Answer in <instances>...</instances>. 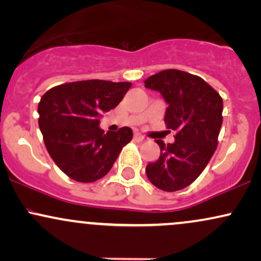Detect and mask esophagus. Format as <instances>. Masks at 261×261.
I'll return each mask as SVG.
<instances>
[{"mask_svg":"<svg viewBox=\"0 0 261 261\" xmlns=\"http://www.w3.org/2000/svg\"><path fill=\"white\" fill-rule=\"evenodd\" d=\"M134 139H135V141H137V142H142V141L145 140V136H143V135L139 134V133H136V134H135Z\"/></svg>","mask_w":261,"mask_h":261,"instance_id":"34e87169","label":"esophagus"}]
</instances>
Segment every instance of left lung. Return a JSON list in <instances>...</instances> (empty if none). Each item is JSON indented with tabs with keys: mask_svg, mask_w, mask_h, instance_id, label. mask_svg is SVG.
I'll list each match as a JSON object with an SVG mask.
<instances>
[{
	"mask_svg": "<svg viewBox=\"0 0 261 261\" xmlns=\"http://www.w3.org/2000/svg\"><path fill=\"white\" fill-rule=\"evenodd\" d=\"M145 87L161 92L169 104L164 122L176 133L174 143L155 141L161 155L147 164L146 174L161 190H181L196 180L216 151L222 97L201 77L174 68L148 77Z\"/></svg>",
	"mask_w": 261,
	"mask_h": 261,
	"instance_id": "obj_1",
	"label": "left lung"
}]
</instances>
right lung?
<instances>
[{
	"label": "right lung",
	"instance_id": "1",
	"mask_svg": "<svg viewBox=\"0 0 261 261\" xmlns=\"http://www.w3.org/2000/svg\"><path fill=\"white\" fill-rule=\"evenodd\" d=\"M130 82L77 81L53 87L38 106L39 127L50 157L68 178L93 182L112 169L133 130H100L99 115L114 109L130 89Z\"/></svg>",
	"mask_w": 261,
	"mask_h": 261
}]
</instances>
